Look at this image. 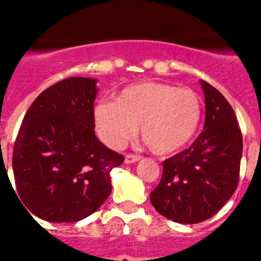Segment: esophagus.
Returning a JSON list of instances; mask_svg holds the SVG:
<instances>
[{
  "mask_svg": "<svg viewBox=\"0 0 261 261\" xmlns=\"http://www.w3.org/2000/svg\"><path fill=\"white\" fill-rule=\"evenodd\" d=\"M139 160H141V157L137 154H126V157H124V163L134 164V163H138Z\"/></svg>",
  "mask_w": 261,
  "mask_h": 261,
  "instance_id": "esophagus-1",
  "label": "esophagus"
}]
</instances>
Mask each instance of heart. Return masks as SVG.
I'll return each mask as SVG.
<instances>
[{"label":"heart","instance_id":"b5f03b06","mask_svg":"<svg viewBox=\"0 0 261 261\" xmlns=\"http://www.w3.org/2000/svg\"><path fill=\"white\" fill-rule=\"evenodd\" d=\"M202 119V101L190 88L171 84L142 83L127 87L116 101L94 107L98 135L108 146L122 147L139 127L141 138L153 153L171 154L196 134Z\"/></svg>","mask_w":261,"mask_h":261}]
</instances>
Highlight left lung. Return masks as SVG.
Masks as SVG:
<instances>
[{"instance_id":"left-lung-1","label":"left lung","mask_w":261,"mask_h":261,"mask_svg":"<svg viewBox=\"0 0 261 261\" xmlns=\"http://www.w3.org/2000/svg\"><path fill=\"white\" fill-rule=\"evenodd\" d=\"M206 120L188 149L163 163V177L150 192L160 214L173 222L199 223L215 215L234 194L240 178L243 134L219 90L200 80Z\"/></svg>"}]
</instances>
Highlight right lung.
I'll list each match as a JSON object with an SVG mask.
<instances>
[{
  "instance_id": "1",
  "label": "right lung",
  "mask_w": 261,
  "mask_h": 261,
  "mask_svg": "<svg viewBox=\"0 0 261 261\" xmlns=\"http://www.w3.org/2000/svg\"><path fill=\"white\" fill-rule=\"evenodd\" d=\"M96 83L62 80L39 94L22 119L12 165L18 198L38 218L77 222L110 196V172L124 157L94 135Z\"/></svg>"
}]
</instances>
